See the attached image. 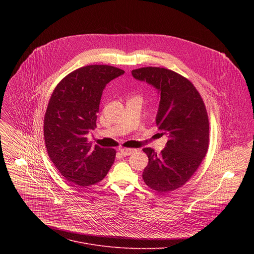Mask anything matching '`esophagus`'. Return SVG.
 Instances as JSON below:
<instances>
[{
    "mask_svg": "<svg viewBox=\"0 0 254 254\" xmlns=\"http://www.w3.org/2000/svg\"><path fill=\"white\" fill-rule=\"evenodd\" d=\"M134 151H135V150H133V149H127V148H121V149H120V152H121L124 156H129V155H131Z\"/></svg>",
    "mask_w": 254,
    "mask_h": 254,
    "instance_id": "1",
    "label": "esophagus"
}]
</instances>
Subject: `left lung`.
Wrapping results in <instances>:
<instances>
[{
	"mask_svg": "<svg viewBox=\"0 0 254 254\" xmlns=\"http://www.w3.org/2000/svg\"><path fill=\"white\" fill-rule=\"evenodd\" d=\"M131 74L155 86L161 94L156 123L169 139L160 155L151 148L142 150L149 158L142 179L152 190L168 193L184 186L207 154L206 106L193 83L171 69L141 67L132 70Z\"/></svg>",
	"mask_w": 254,
	"mask_h": 254,
	"instance_id": "left-lung-1",
	"label": "left lung"
}]
</instances>
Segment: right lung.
<instances>
[{"label":"right lung","mask_w":254,"mask_h":254,"mask_svg":"<svg viewBox=\"0 0 254 254\" xmlns=\"http://www.w3.org/2000/svg\"><path fill=\"white\" fill-rule=\"evenodd\" d=\"M125 73L110 65H87L66 75L53 90L44 117V138L50 160L70 183L94 185L113 166L115 149L92 147L87 133L105 85Z\"/></svg>","instance_id":"add662e5"}]
</instances>
